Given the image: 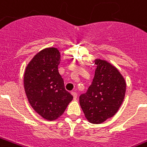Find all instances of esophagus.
I'll use <instances>...</instances> for the list:
<instances>
[{
    "label": "esophagus",
    "mask_w": 147,
    "mask_h": 147,
    "mask_svg": "<svg viewBox=\"0 0 147 147\" xmlns=\"http://www.w3.org/2000/svg\"><path fill=\"white\" fill-rule=\"evenodd\" d=\"M71 95H73L74 99H76V98H77V93L76 92V91H72V92H71Z\"/></svg>",
    "instance_id": "1"
}]
</instances>
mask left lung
I'll use <instances>...</instances> for the list:
<instances>
[{
    "label": "left lung",
    "instance_id": "obj_1",
    "mask_svg": "<svg viewBox=\"0 0 147 147\" xmlns=\"http://www.w3.org/2000/svg\"><path fill=\"white\" fill-rule=\"evenodd\" d=\"M95 76L88 91L80 96V104L91 123H103L115 115L123 101L126 82L116 67L96 59Z\"/></svg>",
    "mask_w": 147,
    "mask_h": 147
}]
</instances>
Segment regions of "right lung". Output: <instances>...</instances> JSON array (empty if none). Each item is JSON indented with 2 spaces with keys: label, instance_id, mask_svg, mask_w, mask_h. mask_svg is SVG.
<instances>
[{
  "label": "right lung",
  "instance_id": "obj_1",
  "mask_svg": "<svg viewBox=\"0 0 147 147\" xmlns=\"http://www.w3.org/2000/svg\"><path fill=\"white\" fill-rule=\"evenodd\" d=\"M59 52L55 48L42 50L28 64L24 86L32 108L45 119H56L62 115L73 96L65 90L59 75Z\"/></svg>",
  "mask_w": 147,
  "mask_h": 147
}]
</instances>
